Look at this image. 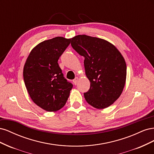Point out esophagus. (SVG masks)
Listing matches in <instances>:
<instances>
[{
	"instance_id": "esophagus-1",
	"label": "esophagus",
	"mask_w": 154,
	"mask_h": 154,
	"mask_svg": "<svg viewBox=\"0 0 154 154\" xmlns=\"http://www.w3.org/2000/svg\"><path fill=\"white\" fill-rule=\"evenodd\" d=\"M78 77H76V78H74V80H73V82H74V84L76 85V84H77V83H78Z\"/></svg>"
}]
</instances>
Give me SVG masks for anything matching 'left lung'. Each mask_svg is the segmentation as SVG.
I'll return each mask as SVG.
<instances>
[{
	"instance_id": "left-lung-1",
	"label": "left lung",
	"mask_w": 154,
	"mask_h": 154,
	"mask_svg": "<svg viewBox=\"0 0 154 154\" xmlns=\"http://www.w3.org/2000/svg\"><path fill=\"white\" fill-rule=\"evenodd\" d=\"M72 48L85 58L84 67L90 88L84 93L87 103L94 108H106L122 94L127 77V66L121 53L104 39L85 35L71 39Z\"/></svg>"
}]
</instances>
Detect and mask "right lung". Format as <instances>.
<instances>
[{"label":"right lung","mask_w":154,"mask_h":154,"mask_svg":"<svg viewBox=\"0 0 154 154\" xmlns=\"http://www.w3.org/2000/svg\"><path fill=\"white\" fill-rule=\"evenodd\" d=\"M71 39L57 36L45 40L32 49L24 64L25 85L34 103L48 112L66 105L73 87L63 77L58 60Z\"/></svg>","instance_id":"right-lung-1"}]
</instances>
